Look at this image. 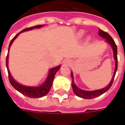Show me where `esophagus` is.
Returning <instances> with one entry per match:
<instances>
[{
	"label": "esophagus",
	"instance_id": "34e87169",
	"mask_svg": "<svg viewBox=\"0 0 125 125\" xmlns=\"http://www.w3.org/2000/svg\"><path fill=\"white\" fill-rule=\"evenodd\" d=\"M63 63H64L65 65H69L71 63V61L69 59H65L63 60Z\"/></svg>",
	"mask_w": 125,
	"mask_h": 125
}]
</instances>
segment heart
<instances>
[{
  "mask_svg": "<svg viewBox=\"0 0 125 125\" xmlns=\"http://www.w3.org/2000/svg\"><path fill=\"white\" fill-rule=\"evenodd\" d=\"M84 35V31L82 30H79L78 32H77V34H76V36H77V38H81L83 37V36ZM89 40V38H87V40Z\"/></svg>",
  "mask_w": 125,
  "mask_h": 125,
  "instance_id": "1",
  "label": "heart"
}]
</instances>
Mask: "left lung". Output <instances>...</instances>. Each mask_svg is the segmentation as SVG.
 <instances>
[{
	"mask_svg": "<svg viewBox=\"0 0 125 125\" xmlns=\"http://www.w3.org/2000/svg\"><path fill=\"white\" fill-rule=\"evenodd\" d=\"M99 35L101 36V38L105 39V42H106L107 43H108L109 45H110L112 49L113 50V53H114V58L115 60V70L114 74H113L112 78L110 82L106 86V87H103V89H97V90H94V91H86V90H83V89H80L79 87L76 86L74 82V76H73V73L71 71V77H72V87L74 91V94L78 96V97L82 98V99H91L95 97H99L100 95H101L103 93H106L108 90L111 87L112 83L114 80L115 75L116 73V71L117 70V46L115 43V42L112 39V38L109 35L107 32H104L101 29L99 30Z\"/></svg>",
	"mask_w": 125,
	"mask_h": 125,
	"instance_id": "1",
	"label": "left lung"
}]
</instances>
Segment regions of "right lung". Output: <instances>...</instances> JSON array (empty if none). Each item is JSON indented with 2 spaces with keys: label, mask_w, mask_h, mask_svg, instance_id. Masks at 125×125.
I'll list each match as a JSON object with an SVG mask.
<instances>
[{
  "label": "right lung",
  "mask_w": 125,
  "mask_h": 125,
  "mask_svg": "<svg viewBox=\"0 0 125 125\" xmlns=\"http://www.w3.org/2000/svg\"><path fill=\"white\" fill-rule=\"evenodd\" d=\"M44 26H45L44 24H42V25H37V26H32V27H30V28L24 29L21 32L18 33L10 42L8 48V55H7L6 57V67L7 69H8V73L10 82L13 87H14L16 90H17L19 92H20L21 93H22V95H25L26 97H30V98H41V97L45 96L47 93H49L51 88V86L52 85V82L53 80H54V78L55 74L57 73V71L60 69L61 65H60L58 66L51 68L49 70V74H48V76H47L46 80H45V82L42 83L39 86H27V85H22V84H21L17 81H15L14 80V78H13L12 76H11L10 72V70H9L8 68L9 51H10V48L11 45L13 42V41L18 37V36L21 33H22L23 32H26V31H28V30H32V29L42 28Z\"/></svg>",
  "instance_id": "add662e5"
}]
</instances>
